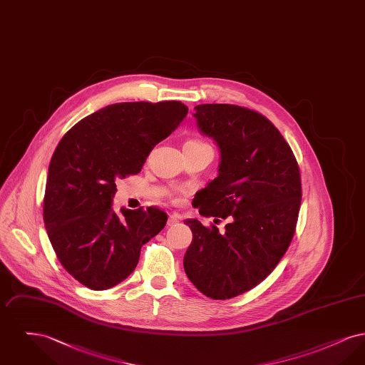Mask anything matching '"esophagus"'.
<instances>
[{"label":"esophagus","mask_w":365,"mask_h":365,"mask_svg":"<svg viewBox=\"0 0 365 365\" xmlns=\"http://www.w3.org/2000/svg\"><path fill=\"white\" fill-rule=\"evenodd\" d=\"M179 220H182V216L178 215V213H173V215L168 217L167 225H168V226H175L176 223H179Z\"/></svg>","instance_id":"34e87169"}]
</instances>
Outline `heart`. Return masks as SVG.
I'll return each instance as SVG.
<instances>
[{
    "instance_id": "b5f03b06",
    "label": "heart",
    "mask_w": 365,
    "mask_h": 365,
    "mask_svg": "<svg viewBox=\"0 0 365 365\" xmlns=\"http://www.w3.org/2000/svg\"><path fill=\"white\" fill-rule=\"evenodd\" d=\"M186 143H189V145H207V143H204V142H201V140H189V142H186Z\"/></svg>"
}]
</instances>
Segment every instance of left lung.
Listing matches in <instances>:
<instances>
[{"label": "left lung", "instance_id": "1", "mask_svg": "<svg viewBox=\"0 0 365 365\" xmlns=\"http://www.w3.org/2000/svg\"><path fill=\"white\" fill-rule=\"evenodd\" d=\"M194 110L201 134L219 146L220 163L217 176L192 202L202 216L230 217V223L219 232L186 219L192 241L183 267L202 294L227 299L257 286L286 253L301 205V178L289 143L265 116L230 104Z\"/></svg>", "mask_w": 365, "mask_h": 365}]
</instances>
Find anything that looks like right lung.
I'll return each instance as SVG.
<instances>
[{
	"label": "right lung",
	"mask_w": 365,
	"mask_h": 365,
	"mask_svg": "<svg viewBox=\"0 0 365 365\" xmlns=\"http://www.w3.org/2000/svg\"><path fill=\"white\" fill-rule=\"evenodd\" d=\"M187 115L179 101L108 105L76 123L53 153L43 222L66 271L91 290L119 284L142 245L164 228L157 208L112 209L116 179L138 174L146 157Z\"/></svg>",
	"instance_id": "1"
}]
</instances>
